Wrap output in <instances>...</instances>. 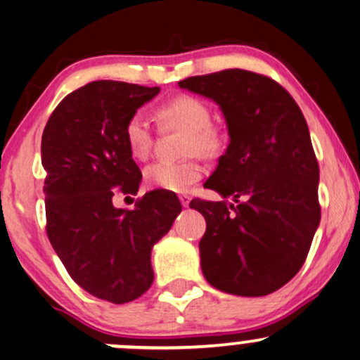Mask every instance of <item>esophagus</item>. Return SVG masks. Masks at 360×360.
I'll list each match as a JSON object with an SVG mask.
<instances>
[{"label":"esophagus","instance_id":"1","mask_svg":"<svg viewBox=\"0 0 360 360\" xmlns=\"http://www.w3.org/2000/svg\"><path fill=\"white\" fill-rule=\"evenodd\" d=\"M179 200H181V203H183V207H188V205H190V202H191L190 195H186V193H184V195H181Z\"/></svg>","mask_w":360,"mask_h":360}]
</instances>
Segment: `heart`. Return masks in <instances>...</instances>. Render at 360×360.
Segmentation results:
<instances>
[{
    "instance_id": "b5f03b06",
    "label": "heart",
    "mask_w": 360,
    "mask_h": 360,
    "mask_svg": "<svg viewBox=\"0 0 360 360\" xmlns=\"http://www.w3.org/2000/svg\"><path fill=\"white\" fill-rule=\"evenodd\" d=\"M157 117L164 127L184 131L181 153L190 157L177 162H153L145 169V181L151 188L164 191H188L203 176V165L196 160L195 155L205 158L215 157L222 148L221 131L210 122L209 105L190 94H181L162 105ZM124 139L136 158L148 157L153 132L145 115L132 113L124 126Z\"/></svg>"
}]
</instances>
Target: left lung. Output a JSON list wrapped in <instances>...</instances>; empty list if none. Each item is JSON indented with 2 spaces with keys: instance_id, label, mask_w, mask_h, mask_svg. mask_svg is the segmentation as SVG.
I'll return each instance as SVG.
<instances>
[{
  "instance_id": "1",
  "label": "left lung",
  "mask_w": 360,
  "mask_h": 360,
  "mask_svg": "<svg viewBox=\"0 0 360 360\" xmlns=\"http://www.w3.org/2000/svg\"><path fill=\"white\" fill-rule=\"evenodd\" d=\"M219 105L229 134L207 188L234 203L193 200L205 217L200 264L214 288L264 297L300 271L321 221L319 165L307 122L285 88L228 69L177 82Z\"/></svg>"
}]
</instances>
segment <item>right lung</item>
<instances>
[{
  "mask_svg": "<svg viewBox=\"0 0 360 360\" xmlns=\"http://www.w3.org/2000/svg\"><path fill=\"white\" fill-rule=\"evenodd\" d=\"M160 88L93 81L63 98L41 139L48 176L46 231L75 283L112 304L141 297L153 283L151 250L181 212L176 193L148 191L132 210L113 207V190L136 195L141 170L124 139L132 113Z\"/></svg>",
  "mask_w": 360,
  "mask_h": 360,
  "instance_id": "right-lung-1",
  "label": "right lung"
}]
</instances>
